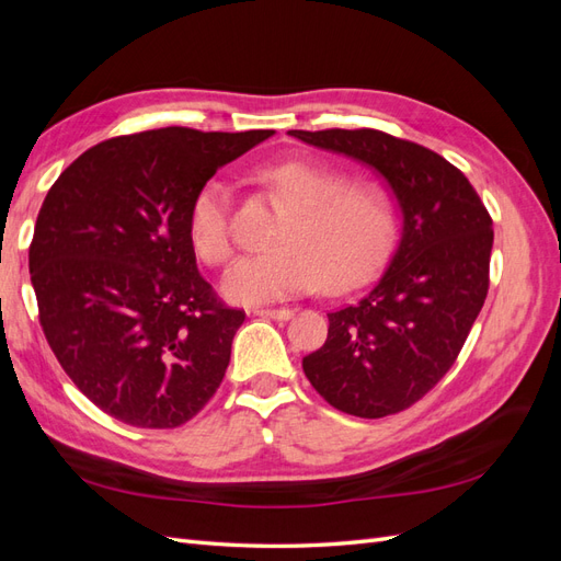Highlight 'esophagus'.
Instances as JSON below:
<instances>
[{
    "mask_svg": "<svg viewBox=\"0 0 561 561\" xmlns=\"http://www.w3.org/2000/svg\"><path fill=\"white\" fill-rule=\"evenodd\" d=\"M252 313L260 316V318H274V320H287V318H293V311H290V309H264V307H257V309H252Z\"/></svg>",
    "mask_w": 561,
    "mask_h": 561,
    "instance_id": "1",
    "label": "esophagus"
}]
</instances>
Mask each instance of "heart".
I'll use <instances>...</instances> for the list:
<instances>
[{
    "instance_id": "obj_1",
    "label": "heart",
    "mask_w": 561,
    "mask_h": 561,
    "mask_svg": "<svg viewBox=\"0 0 561 561\" xmlns=\"http://www.w3.org/2000/svg\"><path fill=\"white\" fill-rule=\"evenodd\" d=\"M262 180L290 215L274 236L276 250L248 254L229 268L222 290L231 301H276L318 283L328 293H346L388 262L398 241V208L383 184L351 180L344 168L307 159L266 165ZM186 236L206 264L229 262L233 225L222 180L203 182L194 194Z\"/></svg>"
}]
</instances>
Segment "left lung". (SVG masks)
<instances>
[{
  "instance_id": "8db88e82",
  "label": "left lung",
  "mask_w": 561,
  "mask_h": 561,
  "mask_svg": "<svg viewBox=\"0 0 561 561\" xmlns=\"http://www.w3.org/2000/svg\"><path fill=\"white\" fill-rule=\"evenodd\" d=\"M290 135L371 165L402 208V239L386 274L358 304L328 313L325 344L301 360L334 410L398 414L447 375L482 311L491 215L468 178L428 147L375 128Z\"/></svg>"
}]
</instances>
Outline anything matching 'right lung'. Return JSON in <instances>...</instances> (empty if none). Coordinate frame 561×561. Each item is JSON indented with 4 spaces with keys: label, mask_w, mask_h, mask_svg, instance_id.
Segmentation results:
<instances>
[{
    "label": "right lung",
    "mask_w": 561,
    "mask_h": 561,
    "mask_svg": "<svg viewBox=\"0 0 561 561\" xmlns=\"http://www.w3.org/2000/svg\"><path fill=\"white\" fill-rule=\"evenodd\" d=\"M268 135H118L48 190L30 243L39 325L65 375L116 421L178 428L222 383L245 311L198 274L186 215L219 165Z\"/></svg>",
    "instance_id": "1"
}]
</instances>
